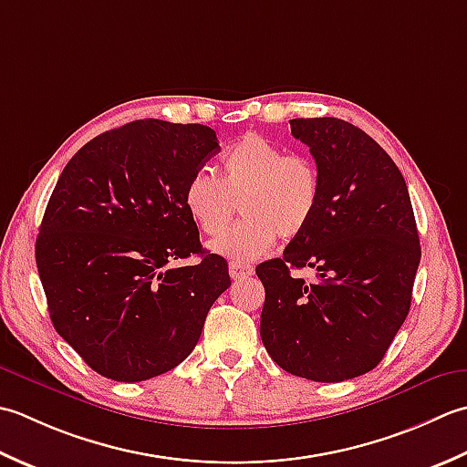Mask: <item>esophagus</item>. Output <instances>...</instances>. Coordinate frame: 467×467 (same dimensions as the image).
Listing matches in <instances>:
<instances>
[{
    "instance_id": "esophagus-1",
    "label": "esophagus",
    "mask_w": 467,
    "mask_h": 467,
    "mask_svg": "<svg viewBox=\"0 0 467 467\" xmlns=\"http://www.w3.org/2000/svg\"><path fill=\"white\" fill-rule=\"evenodd\" d=\"M254 274V265L244 264V262H232L230 264V275L232 280H242L247 278V275Z\"/></svg>"
}]
</instances>
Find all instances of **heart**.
<instances>
[{
    "mask_svg": "<svg viewBox=\"0 0 467 467\" xmlns=\"http://www.w3.org/2000/svg\"><path fill=\"white\" fill-rule=\"evenodd\" d=\"M320 202V175L308 157L260 135H245L225 150L220 175L197 171L189 177L183 203L195 225L220 235L241 203L243 220L212 244V250L235 262L258 260L278 235H300Z\"/></svg>",
    "mask_w": 467,
    "mask_h": 467,
    "instance_id": "obj_1",
    "label": "heart"
}]
</instances>
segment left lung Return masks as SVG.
I'll use <instances>...</instances> for the list:
<instances>
[{"mask_svg": "<svg viewBox=\"0 0 467 467\" xmlns=\"http://www.w3.org/2000/svg\"><path fill=\"white\" fill-rule=\"evenodd\" d=\"M320 175L312 222L282 258L260 264V337L288 373L340 383L375 368L407 318L421 260L401 171L379 142L340 119H292ZM314 267L317 282L290 269Z\"/></svg>", "mask_w": 467, "mask_h": 467, "instance_id": "left-lung-1", "label": "left lung"}]
</instances>
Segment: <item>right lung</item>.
<instances>
[{
	"label": "right lung",
	"mask_w": 467,
	"mask_h": 467,
	"mask_svg": "<svg viewBox=\"0 0 467 467\" xmlns=\"http://www.w3.org/2000/svg\"><path fill=\"white\" fill-rule=\"evenodd\" d=\"M217 150L205 125L145 119L94 137L64 167L36 264L56 332L99 375L137 383L177 367L232 286L183 203ZM192 253L202 262L172 265Z\"/></svg>",
	"instance_id": "obj_1"
}]
</instances>
